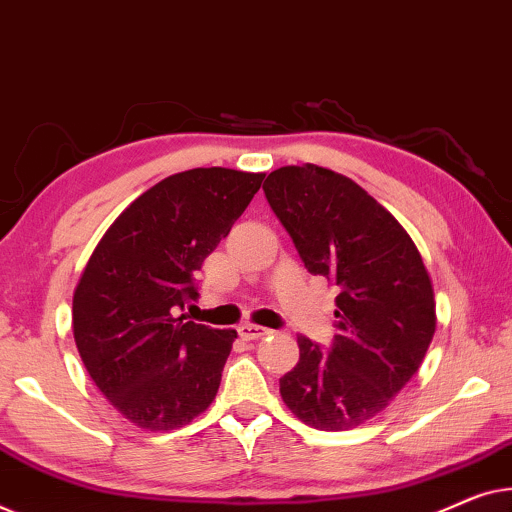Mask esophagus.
Returning <instances> with one entry per match:
<instances>
[{
    "label": "esophagus",
    "mask_w": 512,
    "mask_h": 512,
    "mask_svg": "<svg viewBox=\"0 0 512 512\" xmlns=\"http://www.w3.org/2000/svg\"><path fill=\"white\" fill-rule=\"evenodd\" d=\"M236 331H239V336L246 338V341H255V338H262V336H266V334H271V331L266 329V327L250 325V322H246V325H241Z\"/></svg>",
    "instance_id": "esophagus-1"
}]
</instances>
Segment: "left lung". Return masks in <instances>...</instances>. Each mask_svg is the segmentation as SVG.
Segmentation results:
<instances>
[{
	"label": "left lung",
	"instance_id": "8db88e82",
	"mask_svg": "<svg viewBox=\"0 0 512 512\" xmlns=\"http://www.w3.org/2000/svg\"><path fill=\"white\" fill-rule=\"evenodd\" d=\"M264 194L313 276L338 287L334 341L297 336L280 397L301 422L341 431L371 420L415 376L436 329L429 273L397 218L331 169L271 171Z\"/></svg>",
	"mask_w": 512,
	"mask_h": 512
}]
</instances>
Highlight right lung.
I'll return each instance as SVG.
<instances>
[{"label": "right lung", "instance_id": "add662e5", "mask_svg": "<svg viewBox=\"0 0 512 512\" xmlns=\"http://www.w3.org/2000/svg\"><path fill=\"white\" fill-rule=\"evenodd\" d=\"M264 174L190 169L132 201L97 243L74 292V338L90 378L129 422L169 431L211 406L234 329L187 320L197 271Z\"/></svg>", "mask_w": 512, "mask_h": 512}]
</instances>
